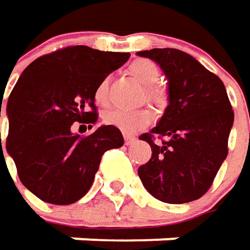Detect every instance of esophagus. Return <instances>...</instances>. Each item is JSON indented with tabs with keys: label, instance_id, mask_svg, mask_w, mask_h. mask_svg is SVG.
Listing matches in <instances>:
<instances>
[{
	"label": "esophagus",
	"instance_id": "34e87169",
	"mask_svg": "<svg viewBox=\"0 0 250 250\" xmlns=\"http://www.w3.org/2000/svg\"><path fill=\"white\" fill-rule=\"evenodd\" d=\"M124 138H125V144H131L137 140V137L134 134H129V132H124Z\"/></svg>",
	"mask_w": 250,
	"mask_h": 250
}]
</instances>
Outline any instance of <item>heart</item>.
Listing matches in <instances>:
<instances>
[{"label":"heart","mask_w":250,"mask_h":250,"mask_svg":"<svg viewBox=\"0 0 250 250\" xmlns=\"http://www.w3.org/2000/svg\"><path fill=\"white\" fill-rule=\"evenodd\" d=\"M129 72L143 85H153L159 80L157 65L148 61V60L134 61L129 65ZM107 90H109V78L104 77L97 83L94 93H93L94 102L99 106L107 104ZM146 97L150 102L160 104L163 102V91L157 87H147L146 88ZM153 119H154V113L151 109H147V107L137 109V110L113 109V110H109L103 115L104 124L112 125L115 128H119L121 131H125V132H132V131L146 128L153 122Z\"/></svg>","instance_id":"heart-1"}]
</instances>
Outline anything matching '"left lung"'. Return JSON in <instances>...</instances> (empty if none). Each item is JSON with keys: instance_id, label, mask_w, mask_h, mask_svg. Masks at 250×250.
I'll use <instances>...</instances> for the list:
<instances>
[{"instance_id": "1", "label": "left lung", "mask_w": 250, "mask_h": 250, "mask_svg": "<svg viewBox=\"0 0 250 250\" xmlns=\"http://www.w3.org/2000/svg\"><path fill=\"white\" fill-rule=\"evenodd\" d=\"M137 55L160 65L167 78L169 104L159 124L140 140L151 159L138 167L144 188L159 201L185 204L201 198L227 157L234 113L223 81L179 49ZM156 136L160 143H154Z\"/></svg>"}]
</instances>
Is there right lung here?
Returning a JSON list of instances; mask_svg holds the SVG:
<instances>
[{"mask_svg":"<svg viewBox=\"0 0 250 250\" xmlns=\"http://www.w3.org/2000/svg\"><path fill=\"white\" fill-rule=\"evenodd\" d=\"M129 55L68 46L35 60L21 72L7 103L5 147L21 184L39 199L55 205L81 199L104 151L124 146L121 131L112 125L87 137L71 126L80 122L91 128L97 122L94 88Z\"/></svg>","mask_w":250,"mask_h":250,"instance_id":"right-lung-1","label":"right lung"}]
</instances>
